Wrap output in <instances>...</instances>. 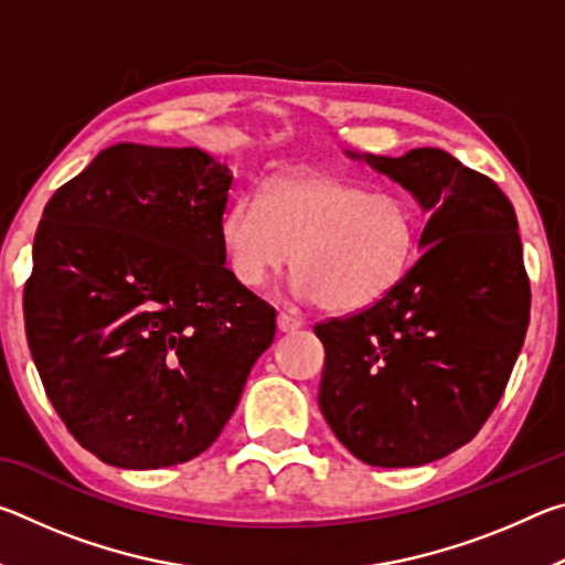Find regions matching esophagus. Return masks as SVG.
Wrapping results in <instances>:
<instances>
[{
  "label": "esophagus",
  "mask_w": 565,
  "mask_h": 565,
  "mask_svg": "<svg viewBox=\"0 0 565 565\" xmlns=\"http://www.w3.org/2000/svg\"><path fill=\"white\" fill-rule=\"evenodd\" d=\"M276 327H279L281 333H291L296 329H301L303 321L299 317H291V313H279V319H276Z\"/></svg>",
  "instance_id": "esophagus-1"
}]
</instances>
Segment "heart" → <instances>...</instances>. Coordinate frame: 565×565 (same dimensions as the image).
I'll use <instances>...</instances> for the list:
<instances>
[{
	"label": "heart",
	"mask_w": 565,
	"mask_h": 565,
	"mask_svg": "<svg viewBox=\"0 0 565 565\" xmlns=\"http://www.w3.org/2000/svg\"><path fill=\"white\" fill-rule=\"evenodd\" d=\"M228 269L262 289L296 266V299L331 313H361L388 299L418 256L420 218L398 194H371L331 174L271 179L264 199L246 194L222 216Z\"/></svg>",
	"instance_id": "b5f03b06"
}]
</instances>
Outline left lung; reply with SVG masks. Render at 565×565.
I'll return each mask as SVG.
<instances>
[{
	"instance_id": "obj_1",
	"label": "left lung",
	"mask_w": 565,
	"mask_h": 565,
	"mask_svg": "<svg viewBox=\"0 0 565 565\" xmlns=\"http://www.w3.org/2000/svg\"><path fill=\"white\" fill-rule=\"evenodd\" d=\"M431 214L426 248L374 309L313 327L333 436L381 468L424 466L471 441L509 384L531 313L513 204L444 149L353 154Z\"/></svg>"
}]
</instances>
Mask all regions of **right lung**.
Listing matches in <instances>:
<instances>
[{"instance_id": "right-lung-1", "label": "right lung", "mask_w": 565, "mask_h": 565, "mask_svg": "<svg viewBox=\"0 0 565 565\" xmlns=\"http://www.w3.org/2000/svg\"><path fill=\"white\" fill-rule=\"evenodd\" d=\"M228 186L202 149L121 141L44 206L26 341L56 414L104 463L206 451L271 347L274 306L226 269Z\"/></svg>"}]
</instances>
